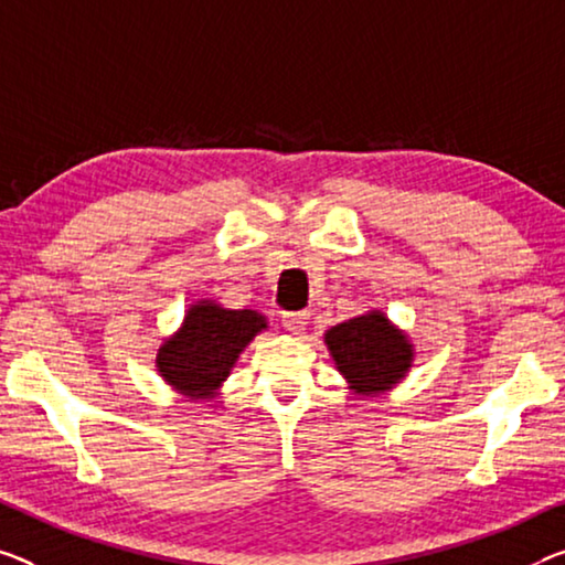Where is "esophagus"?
I'll list each match as a JSON object with an SVG mask.
<instances>
[{
  "mask_svg": "<svg viewBox=\"0 0 565 565\" xmlns=\"http://www.w3.org/2000/svg\"><path fill=\"white\" fill-rule=\"evenodd\" d=\"M308 320H310V312H308V310L285 312V316H282V326H285V331H290V333L298 335L300 331H306Z\"/></svg>",
  "mask_w": 565,
  "mask_h": 565,
  "instance_id": "obj_1",
  "label": "esophagus"
}]
</instances>
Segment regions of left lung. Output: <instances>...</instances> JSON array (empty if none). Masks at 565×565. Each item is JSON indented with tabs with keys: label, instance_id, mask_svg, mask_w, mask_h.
Segmentation results:
<instances>
[{
	"label": "left lung",
	"instance_id": "left-lung-1",
	"mask_svg": "<svg viewBox=\"0 0 565 565\" xmlns=\"http://www.w3.org/2000/svg\"><path fill=\"white\" fill-rule=\"evenodd\" d=\"M323 341L345 384L359 396H379L402 384L414 363L409 335L381 310L328 328Z\"/></svg>",
	"mask_w": 565,
	"mask_h": 565
}]
</instances>
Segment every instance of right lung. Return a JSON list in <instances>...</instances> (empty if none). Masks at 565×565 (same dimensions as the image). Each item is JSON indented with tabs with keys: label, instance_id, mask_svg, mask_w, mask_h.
<instances>
[{
	"label": "right lung",
	"instance_id": "obj_1",
	"mask_svg": "<svg viewBox=\"0 0 565 565\" xmlns=\"http://www.w3.org/2000/svg\"><path fill=\"white\" fill-rule=\"evenodd\" d=\"M263 331H267L263 312L232 310L216 300H199L189 306L179 331L163 338L156 351V371L173 392L192 402L214 398L239 353Z\"/></svg>",
	"mask_w": 565,
	"mask_h": 565
}]
</instances>
